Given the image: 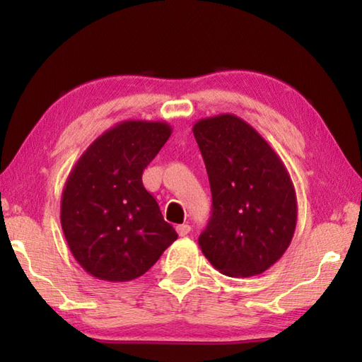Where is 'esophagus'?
Returning a JSON list of instances; mask_svg holds the SVG:
<instances>
[{"label": "esophagus", "instance_id": "esophagus-1", "mask_svg": "<svg viewBox=\"0 0 362 362\" xmlns=\"http://www.w3.org/2000/svg\"><path fill=\"white\" fill-rule=\"evenodd\" d=\"M177 233H179V236H187L189 231H192V226L188 223H182V225H177Z\"/></svg>", "mask_w": 362, "mask_h": 362}]
</instances>
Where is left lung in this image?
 Returning a JSON list of instances; mask_svg holds the SVG:
<instances>
[{"instance_id": "1", "label": "left lung", "mask_w": 362, "mask_h": 362, "mask_svg": "<svg viewBox=\"0 0 362 362\" xmlns=\"http://www.w3.org/2000/svg\"><path fill=\"white\" fill-rule=\"evenodd\" d=\"M212 193L199 247L220 273L249 278L274 265L297 225L296 188L284 163L252 126L222 113L194 122Z\"/></svg>"}]
</instances>
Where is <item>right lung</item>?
Segmentation results:
<instances>
[{"instance_id": "1", "label": "right lung", "mask_w": 362, "mask_h": 362, "mask_svg": "<svg viewBox=\"0 0 362 362\" xmlns=\"http://www.w3.org/2000/svg\"><path fill=\"white\" fill-rule=\"evenodd\" d=\"M173 134L164 121L126 119L97 137L66 177L60 223L75 260L90 276L132 281L177 240L142 173Z\"/></svg>"}]
</instances>
